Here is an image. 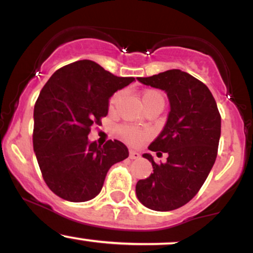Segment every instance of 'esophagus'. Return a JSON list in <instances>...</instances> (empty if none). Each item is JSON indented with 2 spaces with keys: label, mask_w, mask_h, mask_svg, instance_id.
Returning <instances> with one entry per match:
<instances>
[{
  "label": "esophagus",
  "mask_w": 253,
  "mask_h": 253,
  "mask_svg": "<svg viewBox=\"0 0 253 253\" xmlns=\"http://www.w3.org/2000/svg\"><path fill=\"white\" fill-rule=\"evenodd\" d=\"M129 158L130 159H139L140 158V153L136 152L134 150H130L129 151Z\"/></svg>",
  "instance_id": "34e87169"
}]
</instances>
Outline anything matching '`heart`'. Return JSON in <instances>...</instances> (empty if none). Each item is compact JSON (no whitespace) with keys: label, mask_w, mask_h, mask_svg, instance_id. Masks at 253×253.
I'll return each mask as SVG.
<instances>
[{"label":"heart","mask_w":253,"mask_h":253,"mask_svg":"<svg viewBox=\"0 0 253 253\" xmlns=\"http://www.w3.org/2000/svg\"><path fill=\"white\" fill-rule=\"evenodd\" d=\"M121 96H123V92L121 91L114 92V94L110 96L109 102H108V108L110 112H114L115 108H117ZM141 102H143L144 107L146 108V107L150 106V104H153L157 102L164 103V97L158 90H153V89L145 90L143 94H141ZM119 133H120V135L123 136L124 140H126L127 143L133 144V145L141 143V141H143L144 139H146L147 135H149V133H147L146 130L135 128V127H132V126H121L120 128H119Z\"/></svg>","instance_id":"obj_1"}]
</instances>
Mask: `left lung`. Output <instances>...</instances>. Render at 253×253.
I'll list each match as a JSON object with an SVG mask.
<instances>
[{
	"mask_svg": "<svg viewBox=\"0 0 253 253\" xmlns=\"http://www.w3.org/2000/svg\"><path fill=\"white\" fill-rule=\"evenodd\" d=\"M136 80L164 90L170 102L167 124L149 146L157 156L167 153V162L157 164L144 153L153 173L136 183V197L152 211L177 210L196 195L215 163L221 117L211 90L187 72L172 69Z\"/></svg>",
	"mask_w": 253,
	"mask_h": 253,
	"instance_id": "obj_1",
	"label": "left lung"
}]
</instances>
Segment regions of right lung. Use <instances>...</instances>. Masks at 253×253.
Instances as JSON below:
<instances>
[{
    "label": "right lung",
    "instance_id": "obj_1",
    "mask_svg": "<svg viewBox=\"0 0 253 253\" xmlns=\"http://www.w3.org/2000/svg\"><path fill=\"white\" fill-rule=\"evenodd\" d=\"M134 81L84 59L60 68L43 85L34 106L33 149L56 195L71 202L94 199L110 167L128 157L121 141L100 146L88 134L108 114L110 96Z\"/></svg>",
    "mask_w": 253,
    "mask_h": 253
}]
</instances>
